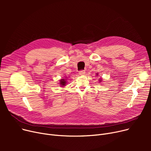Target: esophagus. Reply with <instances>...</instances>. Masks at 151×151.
Here are the masks:
<instances>
[{
	"mask_svg": "<svg viewBox=\"0 0 151 151\" xmlns=\"http://www.w3.org/2000/svg\"><path fill=\"white\" fill-rule=\"evenodd\" d=\"M85 73H86V72L84 70H81L79 71V74H80V75H84Z\"/></svg>",
	"mask_w": 151,
	"mask_h": 151,
	"instance_id": "1",
	"label": "esophagus"
}]
</instances>
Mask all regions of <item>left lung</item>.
Wrapping results in <instances>:
<instances>
[{"label":"left lung","mask_w":151,"mask_h":151,"mask_svg":"<svg viewBox=\"0 0 151 151\" xmlns=\"http://www.w3.org/2000/svg\"><path fill=\"white\" fill-rule=\"evenodd\" d=\"M97 75H98V74H97ZM100 81H101V80H100Z\"/></svg>","instance_id":"left-lung-1"}]
</instances>
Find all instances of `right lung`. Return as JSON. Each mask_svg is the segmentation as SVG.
Instances as JSON below:
<instances>
[{
    "mask_svg": "<svg viewBox=\"0 0 151 151\" xmlns=\"http://www.w3.org/2000/svg\"><path fill=\"white\" fill-rule=\"evenodd\" d=\"M66 83H67V81H65V80H64V79H62V80H60V84L62 86H65Z\"/></svg>",
    "mask_w": 151,
    "mask_h": 151,
    "instance_id": "add662e5",
    "label": "right lung"
}]
</instances>
